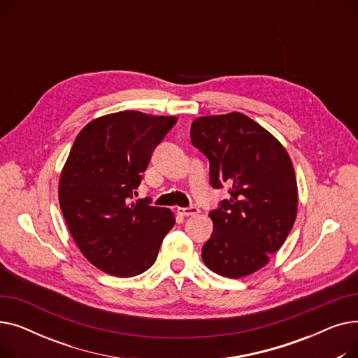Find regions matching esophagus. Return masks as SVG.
Here are the masks:
<instances>
[{
    "mask_svg": "<svg viewBox=\"0 0 358 358\" xmlns=\"http://www.w3.org/2000/svg\"><path fill=\"white\" fill-rule=\"evenodd\" d=\"M200 212L199 208H196V206H190V208H180L178 209V213L181 216H193V215H197Z\"/></svg>",
    "mask_w": 358,
    "mask_h": 358,
    "instance_id": "1",
    "label": "esophagus"
}]
</instances>
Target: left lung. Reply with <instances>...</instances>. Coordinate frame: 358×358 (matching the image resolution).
Here are the masks:
<instances>
[{"mask_svg":"<svg viewBox=\"0 0 358 358\" xmlns=\"http://www.w3.org/2000/svg\"><path fill=\"white\" fill-rule=\"evenodd\" d=\"M192 143L210 161V184L231 187V199L209 213L213 232L201 250L213 273L241 278L268 264L297 215V182L286 148L242 113L203 116Z\"/></svg>","mask_w":358,"mask_h":358,"instance_id":"left-lung-1","label":"left lung"}]
</instances>
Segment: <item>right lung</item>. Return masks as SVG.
<instances>
[{
  "instance_id": "right-lung-1",
  "label": "right lung",
  "mask_w": 358,
  "mask_h": 358,
  "mask_svg": "<svg viewBox=\"0 0 358 358\" xmlns=\"http://www.w3.org/2000/svg\"><path fill=\"white\" fill-rule=\"evenodd\" d=\"M176 122L135 110L111 113L85 124L71 148L58 187L61 210L83 255L110 275L146 271L174 227L169 209L130 199Z\"/></svg>"
}]
</instances>
